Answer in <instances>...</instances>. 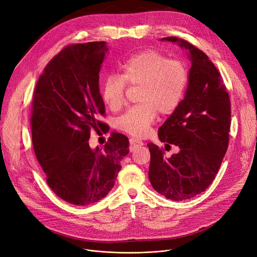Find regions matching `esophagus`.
Masks as SVG:
<instances>
[{
    "mask_svg": "<svg viewBox=\"0 0 257 257\" xmlns=\"http://www.w3.org/2000/svg\"><path fill=\"white\" fill-rule=\"evenodd\" d=\"M129 142H130L129 149L131 152H134L136 149H138V148H140V146L143 145V142L137 138H130Z\"/></svg>",
    "mask_w": 257,
    "mask_h": 257,
    "instance_id": "esophagus-1",
    "label": "esophagus"
}]
</instances>
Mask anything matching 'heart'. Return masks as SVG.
I'll return each instance as SVG.
<instances>
[{
  "label": "heart",
  "instance_id": "heart-1",
  "mask_svg": "<svg viewBox=\"0 0 257 257\" xmlns=\"http://www.w3.org/2000/svg\"><path fill=\"white\" fill-rule=\"evenodd\" d=\"M189 82L186 64L170 60L166 55L145 50L130 57L122 65L121 75H109L102 85V98L107 106L117 111L125 102L127 84L139 87V104L129 108L119 119L121 130L142 136L156 121L158 113L173 114L184 97Z\"/></svg>",
  "mask_w": 257,
  "mask_h": 257
}]
</instances>
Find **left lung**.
<instances>
[{"mask_svg":"<svg viewBox=\"0 0 257 257\" xmlns=\"http://www.w3.org/2000/svg\"><path fill=\"white\" fill-rule=\"evenodd\" d=\"M162 41L187 50L191 68L184 99L159 129L165 150L173 144L179 153L166 158L164 149L150 142L149 178L157 192L180 201L200 194L215 178L228 150L231 102L221 74L202 51L176 36Z\"/></svg>","mask_w":257,"mask_h":257,"instance_id":"8db88e82","label":"left lung"}]
</instances>
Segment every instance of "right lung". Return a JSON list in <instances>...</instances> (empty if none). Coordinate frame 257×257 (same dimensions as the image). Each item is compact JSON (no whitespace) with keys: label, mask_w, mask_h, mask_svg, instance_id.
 Here are the masks:
<instances>
[{"label":"right lung","mask_w":257,"mask_h":257,"mask_svg":"<svg viewBox=\"0 0 257 257\" xmlns=\"http://www.w3.org/2000/svg\"><path fill=\"white\" fill-rule=\"evenodd\" d=\"M104 42L64 48L44 69L31 105L32 145L47 183L66 202L88 205L114 187L121 162L129 153L128 137L112 132L101 152L91 150L90 130L104 129L99 70Z\"/></svg>","instance_id":"1"}]
</instances>
